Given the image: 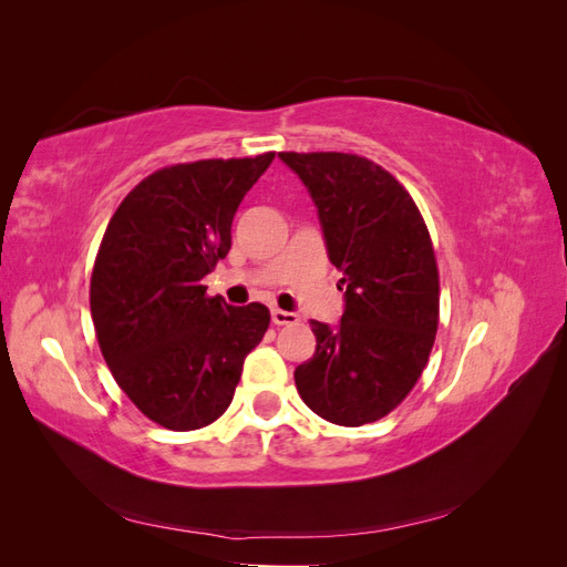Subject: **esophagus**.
<instances>
[{
	"label": "esophagus",
	"instance_id": "obj_1",
	"mask_svg": "<svg viewBox=\"0 0 567 567\" xmlns=\"http://www.w3.org/2000/svg\"><path fill=\"white\" fill-rule=\"evenodd\" d=\"M298 315L296 312H286V310H271V321L277 326H288V323H298Z\"/></svg>",
	"mask_w": 567,
	"mask_h": 567
}]
</instances>
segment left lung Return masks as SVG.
Returning a JSON list of instances; mask_svg holds the SVG:
<instances>
[{
	"mask_svg": "<svg viewBox=\"0 0 567 567\" xmlns=\"http://www.w3.org/2000/svg\"><path fill=\"white\" fill-rule=\"evenodd\" d=\"M310 192L329 260L342 271L338 326L312 321L315 357L296 369L317 416L357 427L398 406L427 364L440 277L414 198L388 169L354 153H279Z\"/></svg>",
	"mask_w": 567,
	"mask_h": 567,
	"instance_id": "1",
	"label": "left lung"
}]
</instances>
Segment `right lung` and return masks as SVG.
Returning a JSON list of instances; mask_svg holds the SVG:
<instances>
[{"instance_id": "right-lung-1", "label": "right lung", "mask_w": 567, "mask_h": 567, "mask_svg": "<svg viewBox=\"0 0 567 567\" xmlns=\"http://www.w3.org/2000/svg\"><path fill=\"white\" fill-rule=\"evenodd\" d=\"M274 153L158 169L136 184L101 241L90 305L101 354L144 416L198 431L225 414L269 310L205 296L231 221Z\"/></svg>"}]
</instances>
